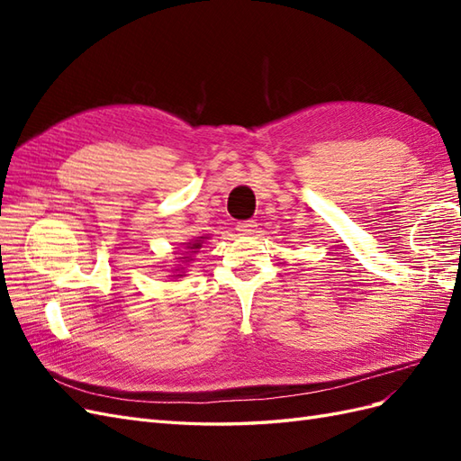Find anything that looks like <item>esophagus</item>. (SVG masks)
Segmentation results:
<instances>
[{
	"instance_id": "esophagus-1",
	"label": "esophagus",
	"mask_w": 461,
	"mask_h": 461,
	"mask_svg": "<svg viewBox=\"0 0 461 461\" xmlns=\"http://www.w3.org/2000/svg\"><path fill=\"white\" fill-rule=\"evenodd\" d=\"M256 227H258L256 221H242V222H239V225H236V230H239L244 236H249V234L256 232Z\"/></svg>"
}]
</instances>
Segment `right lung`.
Instances as JSON below:
<instances>
[{
    "label": "right lung",
    "mask_w": 461,
    "mask_h": 461,
    "mask_svg": "<svg viewBox=\"0 0 461 461\" xmlns=\"http://www.w3.org/2000/svg\"><path fill=\"white\" fill-rule=\"evenodd\" d=\"M209 239V236H200V239L198 240H194V242H186V246H185V254L183 256H180V258H176L180 263H186V261H192V256L194 254H198V249L202 248V244H203V240H207ZM185 267H183V265H178V267L176 269H173V273H185L183 271ZM173 276H183V275H173Z\"/></svg>",
    "instance_id": "obj_1"
}]
</instances>
